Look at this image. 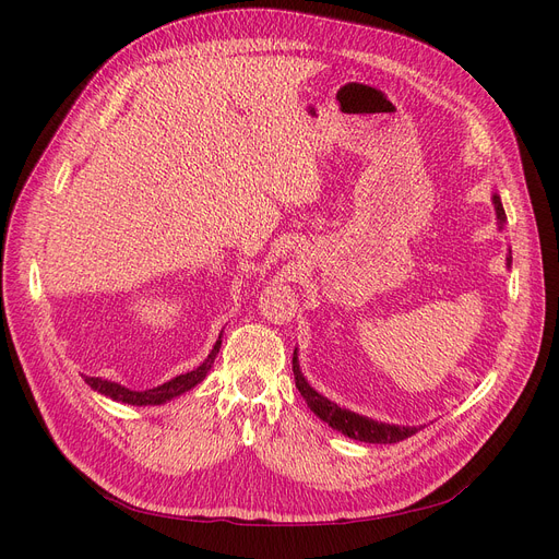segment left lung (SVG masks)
<instances>
[{
    "label": "left lung",
    "mask_w": 559,
    "mask_h": 559,
    "mask_svg": "<svg viewBox=\"0 0 559 559\" xmlns=\"http://www.w3.org/2000/svg\"><path fill=\"white\" fill-rule=\"evenodd\" d=\"M491 201H493L498 228H503L508 217H506V211H503L501 197L493 194ZM510 264H512V251L508 255V267H510ZM292 371H295L297 388H299L301 396L306 399V403H308L312 413L321 421H326L333 430H340L342 435H346L350 439H358V442H367V444H396V442H401V439H407V437H413L415 432H419L417 426H394V424L373 421L369 417H362V415L350 413V409L340 407L337 403L329 401L326 396H321L317 390L310 388V383L304 378V373L299 369L297 350H295V358H292Z\"/></svg>",
    "instance_id": "1"
}]
</instances>
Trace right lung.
Wrapping results in <instances>:
<instances>
[{
    "instance_id": "1",
    "label": "right lung",
    "mask_w": 559,
    "mask_h": 559,
    "mask_svg": "<svg viewBox=\"0 0 559 559\" xmlns=\"http://www.w3.org/2000/svg\"><path fill=\"white\" fill-rule=\"evenodd\" d=\"M219 346H222V335L219 340L215 342L213 350L209 354V358H205L197 369L188 371V373H181L176 376L171 380H167V383L154 388V390H144V392H135V390H129L120 383H112V380H104V378H95V376H85V383L91 385L95 392L112 399V401H120V403H129V405H160V403H167L176 396H181L183 392L192 390L194 385H199L201 380L205 378V373L211 371L217 354H219Z\"/></svg>"
}]
</instances>
